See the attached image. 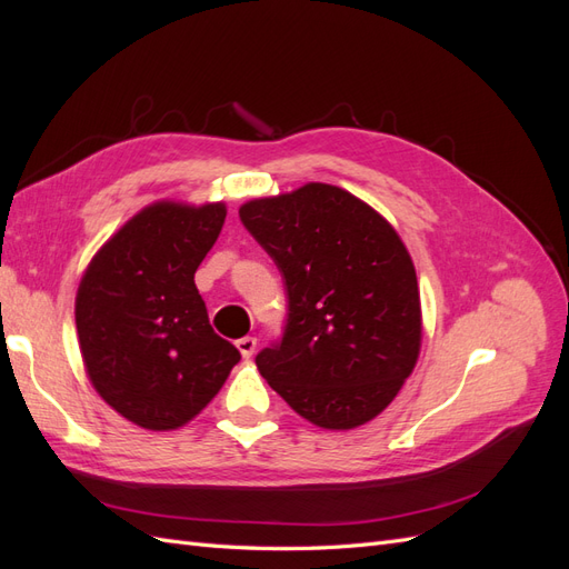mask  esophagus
Segmentation results:
<instances>
[{"label": "esophagus", "instance_id": "34e87169", "mask_svg": "<svg viewBox=\"0 0 569 569\" xmlns=\"http://www.w3.org/2000/svg\"><path fill=\"white\" fill-rule=\"evenodd\" d=\"M237 349H239V353H242L244 358H251L256 353V339L253 337L237 339Z\"/></svg>", "mask_w": 569, "mask_h": 569}]
</instances>
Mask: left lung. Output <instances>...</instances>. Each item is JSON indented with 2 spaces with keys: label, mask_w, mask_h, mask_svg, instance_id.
<instances>
[{
  "label": "left lung",
  "mask_w": 569,
  "mask_h": 569,
  "mask_svg": "<svg viewBox=\"0 0 569 569\" xmlns=\"http://www.w3.org/2000/svg\"><path fill=\"white\" fill-rule=\"evenodd\" d=\"M284 274L287 332L256 356L266 382L316 427L375 420L416 370L422 308L412 258L391 222L347 189L306 182L239 206Z\"/></svg>",
  "instance_id": "obj_1"
}]
</instances>
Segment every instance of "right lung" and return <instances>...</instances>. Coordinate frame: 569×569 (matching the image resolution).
Returning a JSON list of instances; mask_svg holds the SVG:
<instances>
[{
	"label": "right lung",
	"instance_id": "right-lung-1",
	"mask_svg": "<svg viewBox=\"0 0 569 569\" xmlns=\"http://www.w3.org/2000/svg\"><path fill=\"white\" fill-rule=\"evenodd\" d=\"M226 216L222 201H153L101 244L80 278L84 372L118 416L149 432L194 420L239 360L213 332L194 284Z\"/></svg>",
	"mask_w": 569,
	"mask_h": 569
}]
</instances>
